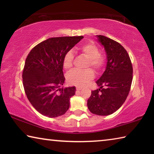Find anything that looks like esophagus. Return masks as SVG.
Segmentation results:
<instances>
[{"instance_id": "34e87169", "label": "esophagus", "mask_w": 154, "mask_h": 154, "mask_svg": "<svg viewBox=\"0 0 154 154\" xmlns=\"http://www.w3.org/2000/svg\"><path fill=\"white\" fill-rule=\"evenodd\" d=\"M76 90H77V91H80V90H82V87H79V86H77V87L76 88Z\"/></svg>"}]
</instances>
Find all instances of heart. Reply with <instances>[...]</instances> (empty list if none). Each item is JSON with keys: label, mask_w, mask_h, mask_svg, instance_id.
Instances as JSON below:
<instances>
[{"label": "heart", "mask_w": 154, "mask_h": 154, "mask_svg": "<svg viewBox=\"0 0 154 154\" xmlns=\"http://www.w3.org/2000/svg\"><path fill=\"white\" fill-rule=\"evenodd\" d=\"M79 49L83 56L89 60L87 67L92 66L96 71L102 69L105 64V59L103 56L99 54L100 50L95 44L91 42L85 43ZM72 62L73 54L71 51H68L63 58V66L64 69L66 70L71 69L72 66ZM94 77V74L91 69H87L83 71L74 70L68 74L67 81L71 85L83 86L92 80Z\"/></svg>", "instance_id": "heart-1"}]
</instances>
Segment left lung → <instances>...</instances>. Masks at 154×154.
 Listing matches in <instances>:
<instances>
[{
	"label": "left lung",
	"mask_w": 154,
	"mask_h": 154,
	"mask_svg": "<svg viewBox=\"0 0 154 154\" xmlns=\"http://www.w3.org/2000/svg\"><path fill=\"white\" fill-rule=\"evenodd\" d=\"M106 56L105 71L96 83L87 105L91 113L109 116L121 107L128 95L132 81V66L128 54L119 43L103 35H96Z\"/></svg>",
	"instance_id": "left-lung-1"
}]
</instances>
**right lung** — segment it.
Instances as JSON below:
<instances>
[{
    "label": "right lung",
    "mask_w": 154,
    "mask_h": 154,
    "mask_svg": "<svg viewBox=\"0 0 154 154\" xmlns=\"http://www.w3.org/2000/svg\"><path fill=\"white\" fill-rule=\"evenodd\" d=\"M83 38H49L36 45L26 59L23 85L28 100L38 113L48 118L64 115L69 109L75 86L60 88L64 83L63 58Z\"/></svg>",
    "instance_id": "1"
}]
</instances>
